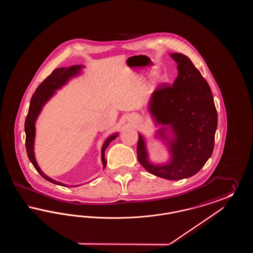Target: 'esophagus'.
Instances as JSON below:
<instances>
[{
  "label": "esophagus",
  "instance_id": "1",
  "mask_svg": "<svg viewBox=\"0 0 253 253\" xmlns=\"http://www.w3.org/2000/svg\"><path fill=\"white\" fill-rule=\"evenodd\" d=\"M129 118H130V120H135L136 119V117L134 115H130Z\"/></svg>",
  "mask_w": 253,
  "mask_h": 253
}]
</instances>
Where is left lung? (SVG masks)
Returning <instances> with one entry per match:
<instances>
[{
  "label": "left lung",
  "instance_id": "1",
  "mask_svg": "<svg viewBox=\"0 0 253 253\" xmlns=\"http://www.w3.org/2000/svg\"><path fill=\"white\" fill-rule=\"evenodd\" d=\"M178 76L171 86L161 84L153 92L148 110L162 127L157 138L166 142L170 157L164 164L149 160L145 138L138 133L137 159L150 173L168 180H180L197 173L214 147L217 111L211 90L192 60L171 53Z\"/></svg>",
  "mask_w": 253,
  "mask_h": 253
}]
</instances>
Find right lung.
Returning a JSON list of instances; mask_svg holds the SVG:
<instances>
[{
    "instance_id": "add662e5",
    "label": "right lung",
    "mask_w": 253,
    "mask_h": 253,
    "mask_svg": "<svg viewBox=\"0 0 253 253\" xmlns=\"http://www.w3.org/2000/svg\"><path fill=\"white\" fill-rule=\"evenodd\" d=\"M84 65H72L70 67H60L55 69L51 75L38 86V88L33 94L32 98L30 100V105L28 109V114L25 119L24 123V131H25V147H26V153L30 162L33 164L34 168L36 169L37 171L46 180L60 185L63 187H68V185L63 184L59 181L54 180L47 176L41 169L37 163L35 158V153H34V140H35V133H36L37 119L42 112V107L45 105V103L49 99L56 94L57 90H60L62 86L66 84L71 79L79 76L81 74L82 69L84 68ZM119 135V132L111 134L109 137L106 138L104 143L101 148V162L103 165V169L106 167V158H105V150L107 149L109 144L117 138ZM77 187V186H76Z\"/></svg>"
}]
</instances>
